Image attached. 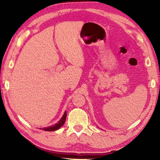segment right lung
I'll list each match as a JSON object with an SVG mask.
<instances>
[{
	"label": "right lung",
	"mask_w": 160,
	"mask_h": 160,
	"mask_svg": "<svg viewBox=\"0 0 160 160\" xmlns=\"http://www.w3.org/2000/svg\"><path fill=\"white\" fill-rule=\"evenodd\" d=\"M66 117H67V111H64L62 117L61 118V119L57 124L50 126V127H48L42 128V129H43L44 131H54L58 130V129H59L64 124V122H65V120H66ZM40 129H41V128H40Z\"/></svg>",
	"instance_id": "add662e5"
}]
</instances>
